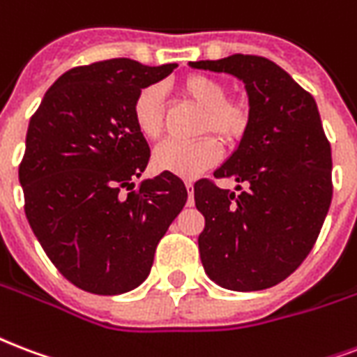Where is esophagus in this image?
<instances>
[{
	"label": "esophagus",
	"mask_w": 357,
	"mask_h": 357,
	"mask_svg": "<svg viewBox=\"0 0 357 357\" xmlns=\"http://www.w3.org/2000/svg\"><path fill=\"white\" fill-rule=\"evenodd\" d=\"M185 187H187V192H189V206H192V181H185Z\"/></svg>",
	"instance_id": "esophagus-1"
}]
</instances>
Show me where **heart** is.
Instances as JSON below:
<instances>
[{
    "instance_id": "heart-1",
    "label": "heart",
    "mask_w": 357,
    "mask_h": 357,
    "mask_svg": "<svg viewBox=\"0 0 357 357\" xmlns=\"http://www.w3.org/2000/svg\"><path fill=\"white\" fill-rule=\"evenodd\" d=\"M181 93L195 105L204 108L198 123L200 136L192 142H165L155 149L157 168L195 178L211 168L221 157V146L239 142L251 123V105L243 97H228L227 86L208 75H189L179 82ZM132 121L138 132L151 142L159 140L165 130L162 89L157 84L146 86L132 100ZM209 134L218 138L209 137Z\"/></svg>"
}]
</instances>
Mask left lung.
Segmentation results:
<instances>
[{
    "mask_svg": "<svg viewBox=\"0 0 357 357\" xmlns=\"http://www.w3.org/2000/svg\"><path fill=\"white\" fill-rule=\"evenodd\" d=\"M190 65L238 76L251 105L239 148L213 174L247 189L239 185L236 195L208 178L195 183V204L206 219L198 236L202 266L228 290L275 287L311 252L333 195L331 146L317 102L287 70L260 56Z\"/></svg>",
    "mask_w": 357,
    "mask_h": 357,
    "instance_id": "8db88e82",
    "label": "left lung"
}]
</instances>
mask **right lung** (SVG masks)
<instances>
[{
  "label": "right lung",
  "mask_w": 357,
  "mask_h": 357,
  "mask_svg": "<svg viewBox=\"0 0 357 357\" xmlns=\"http://www.w3.org/2000/svg\"><path fill=\"white\" fill-rule=\"evenodd\" d=\"M176 67L127 58L80 65L52 84L29 119L18 167L24 211L46 257L86 292L142 284L187 202L185 183L167 170L132 183L151 157L132 100Z\"/></svg>",
  "instance_id": "right-lung-1"
}]
</instances>
